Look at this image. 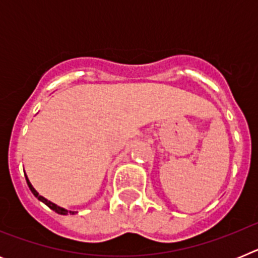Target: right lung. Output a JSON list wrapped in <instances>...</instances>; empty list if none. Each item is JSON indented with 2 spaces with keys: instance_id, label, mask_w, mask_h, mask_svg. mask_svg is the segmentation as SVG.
<instances>
[{
  "instance_id": "1",
  "label": "right lung",
  "mask_w": 258,
  "mask_h": 258,
  "mask_svg": "<svg viewBox=\"0 0 258 258\" xmlns=\"http://www.w3.org/2000/svg\"><path fill=\"white\" fill-rule=\"evenodd\" d=\"M26 179H27V184H28V187H29V190L32 191V194H33V195H35V197L37 198V199L40 200V202L45 203V204H46V206L49 207L50 209H52V211L56 212V213H58V214H63V216H66V214H68V213H70V214H75V213H76V212H75V211H67V209L61 208V207L56 206V204L51 203V202H50V200L45 199L44 197H41L40 194H38L37 191L35 190V187L32 186V183H31V182H29V179H28V177H27V175H26Z\"/></svg>"
}]
</instances>
